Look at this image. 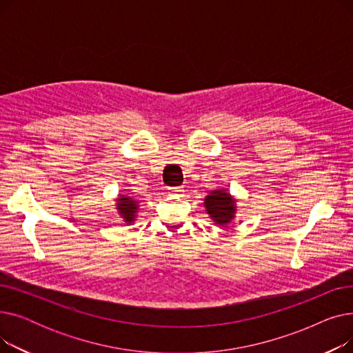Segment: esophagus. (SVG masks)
Here are the masks:
<instances>
[{"label": "esophagus", "instance_id": "esophagus-1", "mask_svg": "<svg viewBox=\"0 0 353 353\" xmlns=\"http://www.w3.org/2000/svg\"><path fill=\"white\" fill-rule=\"evenodd\" d=\"M183 192H184L183 188H169V193H170L172 196H179V194H181Z\"/></svg>", "mask_w": 353, "mask_h": 353}]
</instances>
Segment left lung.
I'll return each instance as SVG.
<instances>
[{"label": "left lung", "mask_w": 353, "mask_h": 353, "mask_svg": "<svg viewBox=\"0 0 353 353\" xmlns=\"http://www.w3.org/2000/svg\"><path fill=\"white\" fill-rule=\"evenodd\" d=\"M203 206L209 217L219 226H228L236 217L237 206L236 199L226 189L212 190L206 197Z\"/></svg>", "instance_id": "1"}]
</instances>
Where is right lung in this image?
<instances>
[{"label":"right lung","instance_id":"obj_1","mask_svg":"<svg viewBox=\"0 0 353 353\" xmlns=\"http://www.w3.org/2000/svg\"><path fill=\"white\" fill-rule=\"evenodd\" d=\"M139 200L134 197L128 196V194H119L116 199V210L119 216L123 219L125 223H133V221L137 219V212H139Z\"/></svg>","mask_w":353,"mask_h":353}]
</instances>
